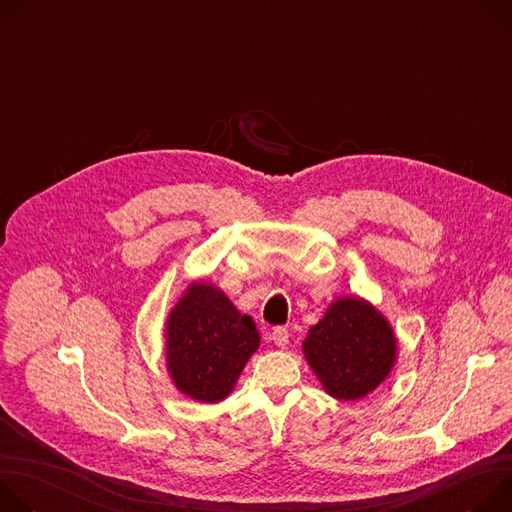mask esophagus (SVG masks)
Returning a JSON list of instances; mask_svg holds the SVG:
<instances>
[{
    "label": "esophagus",
    "instance_id": "1",
    "mask_svg": "<svg viewBox=\"0 0 512 512\" xmlns=\"http://www.w3.org/2000/svg\"><path fill=\"white\" fill-rule=\"evenodd\" d=\"M271 340L275 342V346L285 348V346L289 344V332H287L285 328H275V330L271 332Z\"/></svg>",
    "mask_w": 512,
    "mask_h": 512
}]
</instances>
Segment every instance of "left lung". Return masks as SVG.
I'll list each match as a JSON object with an SVG mask.
<instances>
[{"mask_svg": "<svg viewBox=\"0 0 512 512\" xmlns=\"http://www.w3.org/2000/svg\"><path fill=\"white\" fill-rule=\"evenodd\" d=\"M302 348L330 397L356 401L375 391L391 373L397 338L375 306L348 296L336 300L310 328Z\"/></svg>", "mask_w": 512, "mask_h": 512, "instance_id": "8db88e82", "label": "left lung"}]
</instances>
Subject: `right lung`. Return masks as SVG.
Listing matches in <instances>:
<instances>
[{"label": "right lung", "mask_w": 512, "mask_h": 512, "mask_svg": "<svg viewBox=\"0 0 512 512\" xmlns=\"http://www.w3.org/2000/svg\"><path fill=\"white\" fill-rule=\"evenodd\" d=\"M251 316H243L221 289L198 281L172 308L166 324L168 373L194 401H223L259 348Z\"/></svg>", "instance_id": "1"}]
</instances>
